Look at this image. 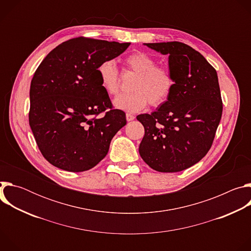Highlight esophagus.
<instances>
[{
    "instance_id": "34e87169",
    "label": "esophagus",
    "mask_w": 251,
    "mask_h": 251,
    "mask_svg": "<svg viewBox=\"0 0 251 251\" xmlns=\"http://www.w3.org/2000/svg\"><path fill=\"white\" fill-rule=\"evenodd\" d=\"M135 119V116L134 115H132V114H130V113H127L126 114V120L129 122V121H132V120H134Z\"/></svg>"
}]
</instances>
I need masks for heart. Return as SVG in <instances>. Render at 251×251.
<instances>
[{"label": "heart", "mask_w": 251, "mask_h": 251, "mask_svg": "<svg viewBox=\"0 0 251 251\" xmlns=\"http://www.w3.org/2000/svg\"><path fill=\"white\" fill-rule=\"evenodd\" d=\"M126 69L136 75L131 93L118 96L114 100L116 108L126 112H139L150 104L160 106L170 97L175 79L171 70L163 65H156V59L145 51L137 50L124 59ZM100 84L110 96H116L120 91L119 70L113 60H104L97 67Z\"/></svg>", "instance_id": "1"}]
</instances>
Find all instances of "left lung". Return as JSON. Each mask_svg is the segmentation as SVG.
<instances>
[{
	"mask_svg": "<svg viewBox=\"0 0 251 251\" xmlns=\"http://www.w3.org/2000/svg\"><path fill=\"white\" fill-rule=\"evenodd\" d=\"M169 55L175 86L151 114L137 116L145 129L139 153L153 170L175 173L200 162L210 149L223 114L217 71L180 42L145 44Z\"/></svg>",
	"mask_w": 251,
	"mask_h": 251,
	"instance_id": "1",
	"label": "left lung"
}]
</instances>
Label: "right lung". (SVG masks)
<instances>
[{
  "label": "right lung",
  "instance_id": "obj_1",
  "mask_svg": "<svg viewBox=\"0 0 251 251\" xmlns=\"http://www.w3.org/2000/svg\"><path fill=\"white\" fill-rule=\"evenodd\" d=\"M130 43L75 38L53 49L30 82L28 122L45 159L68 172L95 167L126 125L100 84L98 65L124 52Z\"/></svg>",
  "mask_w": 251,
  "mask_h": 251
}]
</instances>
